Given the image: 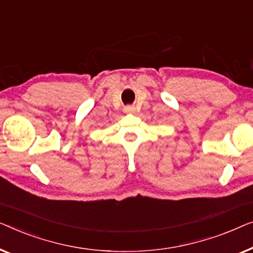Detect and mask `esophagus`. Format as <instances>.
Instances as JSON below:
<instances>
[{
	"label": "esophagus",
	"mask_w": 253,
	"mask_h": 253,
	"mask_svg": "<svg viewBox=\"0 0 253 253\" xmlns=\"http://www.w3.org/2000/svg\"><path fill=\"white\" fill-rule=\"evenodd\" d=\"M124 111H125L126 113H133L135 111V108L133 105H127V106H125V109H124Z\"/></svg>",
	"instance_id": "34e87169"
}]
</instances>
